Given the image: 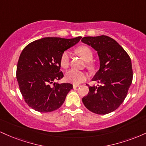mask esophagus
I'll list each match as a JSON object with an SVG mask.
<instances>
[{"label": "esophagus", "mask_w": 146, "mask_h": 146, "mask_svg": "<svg viewBox=\"0 0 146 146\" xmlns=\"http://www.w3.org/2000/svg\"><path fill=\"white\" fill-rule=\"evenodd\" d=\"M79 86H80V84H73V87H74V88H75V87H79Z\"/></svg>", "instance_id": "34e87169"}]
</instances>
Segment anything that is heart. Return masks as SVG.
<instances>
[{"mask_svg":"<svg viewBox=\"0 0 146 146\" xmlns=\"http://www.w3.org/2000/svg\"><path fill=\"white\" fill-rule=\"evenodd\" d=\"M77 52L85 61H90L93 58V52L89 47L86 46H81L77 48ZM60 65L63 68H66L69 64V54L67 51L63 52L60 57ZM88 66H90L91 64L88 62ZM66 81L74 84L81 83L86 80V75L82 71H76V70L71 69L66 72L65 75Z\"/></svg>","mask_w":146,"mask_h":146,"instance_id":"heart-1","label":"heart"}]
</instances>
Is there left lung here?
I'll return each mask as SVG.
<instances>
[{"label":"left lung","mask_w":146,"mask_h":146,"mask_svg":"<svg viewBox=\"0 0 146 146\" xmlns=\"http://www.w3.org/2000/svg\"><path fill=\"white\" fill-rule=\"evenodd\" d=\"M83 43L98 51L100 69L93 81L100 84L90 86L82 98L87 109L98 115L111 113L124 101L132 82V62L126 51L115 40L106 36L84 37Z\"/></svg>","instance_id":"1"}]
</instances>
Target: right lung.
I'll list each match as a JSON object with an SVG mask.
<instances>
[{"instance_id":"1","label":"right lung","mask_w":146,"mask_h":146,"mask_svg":"<svg viewBox=\"0 0 146 146\" xmlns=\"http://www.w3.org/2000/svg\"><path fill=\"white\" fill-rule=\"evenodd\" d=\"M81 38L48 37L33 41L24 48L18 59L16 78L29 107L40 113H48L63 104L73 85L55 82L64 77L60 71V57Z\"/></svg>"}]
</instances>
